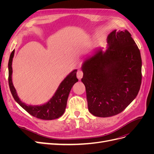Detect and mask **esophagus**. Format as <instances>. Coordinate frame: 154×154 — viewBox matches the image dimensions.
<instances>
[{
	"mask_svg": "<svg viewBox=\"0 0 154 154\" xmlns=\"http://www.w3.org/2000/svg\"><path fill=\"white\" fill-rule=\"evenodd\" d=\"M83 73L81 71V70H79V71H78V72L76 73V76H77L78 80H81L83 77Z\"/></svg>",
	"mask_w": 154,
	"mask_h": 154,
	"instance_id": "obj_1",
	"label": "esophagus"
}]
</instances>
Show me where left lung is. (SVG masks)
I'll list each match as a JSON object with an SVG mask.
<instances>
[{
  "label": "left lung",
  "mask_w": 154,
  "mask_h": 154,
  "mask_svg": "<svg viewBox=\"0 0 154 154\" xmlns=\"http://www.w3.org/2000/svg\"><path fill=\"white\" fill-rule=\"evenodd\" d=\"M127 31H112L107 48L96 49L83 60L82 82L88 109L97 117L122 112L136 98L141 84L140 51Z\"/></svg>",
  "instance_id": "8db88e82"
}]
</instances>
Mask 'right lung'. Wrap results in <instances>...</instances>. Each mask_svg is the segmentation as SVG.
Instances as JSON below:
<instances>
[{"instance_id":"add662e5","label":"right lung","mask_w":154,"mask_h":154,"mask_svg":"<svg viewBox=\"0 0 154 154\" xmlns=\"http://www.w3.org/2000/svg\"><path fill=\"white\" fill-rule=\"evenodd\" d=\"M15 50L10 54L8 62L9 85L14 100L29 114L35 118L44 120H52L60 118L66 110L69 92L74 83L78 82L76 78L77 69H74L60 83L57 91L51 98L45 103L40 105H27L22 102L18 96L17 91L12 82V62Z\"/></svg>"}]
</instances>
